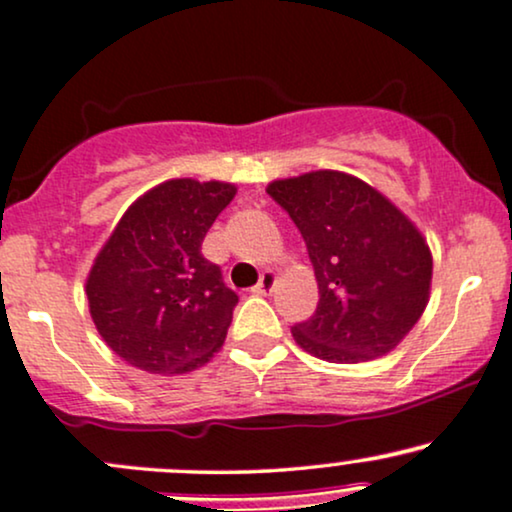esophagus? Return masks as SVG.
<instances>
[{"label": "esophagus", "instance_id": "34e87169", "mask_svg": "<svg viewBox=\"0 0 512 512\" xmlns=\"http://www.w3.org/2000/svg\"><path fill=\"white\" fill-rule=\"evenodd\" d=\"M276 279H279V276H276L274 269H267V272H262V276H260V283H257V286L252 288V291H255L257 295H267V293H272V291H274V286H276Z\"/></svg>", "mask_w": 512, "mask_h": 512}]
</instances>
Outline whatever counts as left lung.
Wrapping results in <instances>:
<instances>
[{"label":"left lung","instance_id":"left-lung-1","mask_svg":"<svg viewBox=\"0 0 512 512\" xmlns=\"http://www.w3.org/2000/svg\"><path fill=\"white\" fill-rule=\"evenodd\" d=\"M267 193L291 214L315 267L319 303L291 334L336 365L377 360L410 334L432 291V250L377 188L334 169L279 178Z\"/></svg>","mask_w":512,"mask_h":512}]
</instances>
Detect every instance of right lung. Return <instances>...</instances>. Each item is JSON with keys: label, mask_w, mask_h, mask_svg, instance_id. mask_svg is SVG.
<instances>
[{"label": "right lung", "mask_w": 512, "mask_h": 512, "mask_svg": "<svg viewBox=\"0 0 512 512\" xmlns=\"http://www.w3.org/2000/svg\"><path fill=\"white\" fill-rule=\"evenodd\" d=\"M233 195L236 186L224 181L159 183L123 212L97 252L85 281L90 317L131 367L174 377L224 346L238 295L200 250Z\"/></svg>", "instance_id": "right-lung-1"}]
</instances>
